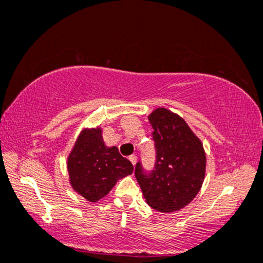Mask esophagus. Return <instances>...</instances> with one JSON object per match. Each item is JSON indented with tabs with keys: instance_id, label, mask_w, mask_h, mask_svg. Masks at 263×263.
Instances as JSON below:
<instances>
[{
	"instance_id": "esophagus-1",
	"label": "esophagus",
	"mask_w": 263,
	"mask_h": 263,
	"mask_svg": "<svg viewBox=\"0 0 263 263\" xmlns=\"http://www.w3.org/2000/svg\"><path fill=\"white\" fill-rule=\"evenodd\" d=\"M128 159H130V162L133 164V165H136V163H137V157H136L135 155H132V156L128 157Z\"/></svg>"
}]
</instances>
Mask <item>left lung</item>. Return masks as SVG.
Listing matches in <instances>:
<instances>
[{
    "mask_svg": "<svg viewBox=\"0 0 263 263\" xmlns=\"http://www.w3.org/2000/svg\"><path fill=\"white\" fill-rule=\"evenodd\" d=\"M147 118L155 130L156 166L146 175L138 163L136 178L148 205L160 213H174L189 204L201 190L205 151L202 140L177 113L157 107Z\"/></svg>",
    "mask_w": 263,
    "mask_h": 263,
    "instance_id": "8db88e82",
    "label": "left lung"
}]
</instances>
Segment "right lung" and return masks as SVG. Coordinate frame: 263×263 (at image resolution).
<instances>
[{
  "instance_id": "1",
  "label": "right lung",
  "mask_w": 263,
  "mask_h": 263,
  "mask_svg": "<svg viewBox=\"0 0 263 263\" xmlns=\"http://www.w3.org/2000/svg\"><path fill=\"white\" fill-rule=\"evenodd\" d=\"M69 184L77 194L96 203L105 197L119 179L132 175L130 160L117 146H107L103 127H85L67 157Z\"/></svg>"
}]
</instances>
